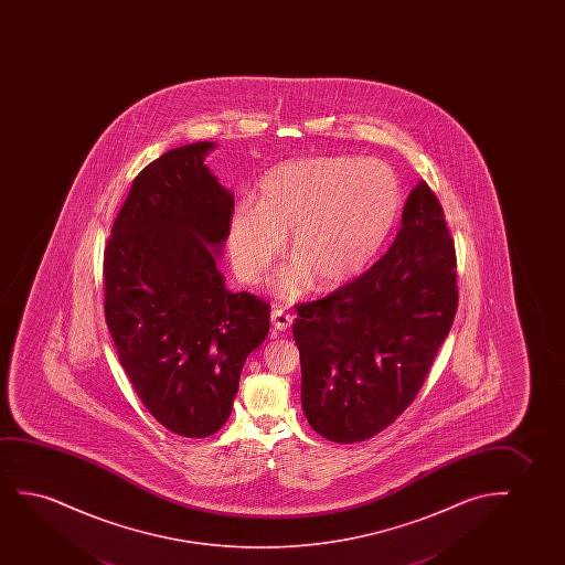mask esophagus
I'll return each mask as SVG.
<instances>
[{"instance_id": "34e87169", "label": "esophagus", "mask_w": 565, "mask_h": 565, "mask_svg": "<svg viewBox=\"0 0 565 565\" xmlns=\"http://www.w3.org/2000/svg\"><path fill=\"white\" fill-rule=\"evenodd\" d=\"M294 324V317L286 312V310H271V326L278 330V332H287Z\"/></svg>"}]
</instances>
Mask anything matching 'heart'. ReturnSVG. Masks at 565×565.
<instances>
[{
    "mask_svg": "<svg viewBox=\"0 0 565 565\" xmlns=\"http://www.w3.org/2000/svg\"><path fill=\"white\" fill-rule=\"evenodd\" d=\"M399 206V181L380 160L322 156L281 163L264 175L258 202L243 201L233 210V271L245 284H258L291 231L294 260L271 281L276 297L295 301L312 278L320 287L340 286L376 256Z\"/></svg>",
    "mask_w": 565,
    "mask_h": 565,
    "instance_id": "1",
    "label": "heart"
}]
</instances>
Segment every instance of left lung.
Returning <instances> with one entry per match:
<instances>
[{
    "instance_id": "left-lung-1",
    "label": "left lung",
    "mask_w": 565,
    "mask_h": 565,
    "mask_svg": "<svg viewBox=\"0 0 565 565\" xmlns=\"http://www.w3.org/2000/svg\"><path fill=\"white\" fill-rule=\"evenodd\" d=\"M456 266L444 210L420 181L386 255L297 307L302 413L322 438L369 440L417 397L456 318Z\"/></svg>"
}]
</instances>
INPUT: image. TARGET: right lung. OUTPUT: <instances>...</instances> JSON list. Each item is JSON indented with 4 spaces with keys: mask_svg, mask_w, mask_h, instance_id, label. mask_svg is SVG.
<instances>
[{
    "mask_svg": "<svg viewBox=\"0 0 565 565\" xmlns=\"http://www.w3.org/2000/svg\"><path fill=\"white\" fill-rule=\"evenodd\" d=\"M173 148L132 181L104 250V312L119 363L150 415L204 438L232 415L241 371L270 332V305L232 294L217 258L233 193L204 158Z\"/></svg>",
    "mask_w": 565,
    "mask_h": 565,
    "instance_id": "right-lung-1",
    "label": "right lung"
}]
</instances>
